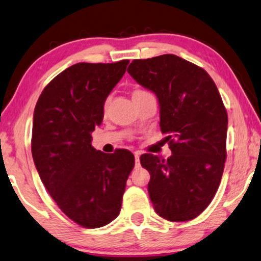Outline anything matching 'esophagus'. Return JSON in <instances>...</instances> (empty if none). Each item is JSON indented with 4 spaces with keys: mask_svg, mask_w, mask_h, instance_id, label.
Instances as JSON below:
<instances>
[{
    "mask_svg": "<svg viewBox=\"0 0 261 261\" xmlns=\"http://www.w3.org/2000/svg\"><path fill=\"white\" fill-rule=\"evenodd\" d=\"M135 160H136V167L140 166V152L135 151Z\"/></svg>",
    "mask_w": 261,
    "mask_h": 261,
    "instance_id": "esophagus-1",
    "label": "esophagus"
}]
</instances>
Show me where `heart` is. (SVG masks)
I'll return each instance as SVG.
<instances>
[{"instance_id": "b5f03b06", "label": "heart", "mask_w": 261, "mask_h": 261, "mask_svg": "<svg viewBox=\"0 0 261 261\" xmlns=\"http://www.w3.org/2000/svg\"><path fill=\"white\" fill-rule=\"evenodd\" d=\"M137 93H147V92H144V90H136V92H135L134 94H137Z\"/></svg>"}]
</instances>
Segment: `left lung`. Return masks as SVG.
<instances>
[{
	"mask_svg": "<svg viewBox=\"0 0 261 261\" xmlns=\"http://www.w3.org/2000/svg\"><path fill=\"white\" fill-rule=\"evenodd\" d=\"M127 72L158 96L160 127L172 156H141L150 174L148 192L160 216L196 218L214 199L227 159L228 116L214 80L175 55L135 60Z\"/></svg>",
	"mask_w": 261,
	"mask_h": 261,
	"instance_id": "left-lung-1",
	"label": "left lung"
}]
</instances>
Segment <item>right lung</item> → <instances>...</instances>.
<instances>
[{
  "instance_id": "1",
  "label": "right lung",
  "mask_w": 261,
  "mask_h": 261,
  "mask_svg": "<svg viewBox=\"0 0 261 261\" xmlns=\"http://www.w3.org/2000/svg\"><path fill=\"white\" fill-rule=\"evenodd\" d=\"M128 62L71 65L45 87L34 109L31 147L37 171L58 207L85 228L103 227L119 215L135 166L126 149L105 154L92 145L105 100Z\"/></svg>"
}]
</instances>
